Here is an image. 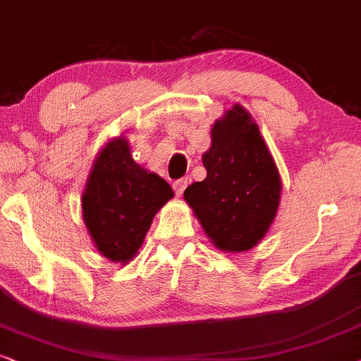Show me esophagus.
Listing matches in <instances>:
<instances>
[{
    "label": "esophagus",
    "instance_id": "esophagus-1",
    "mask_svg": "<svg viewBox=\"0 0 361 361\" xmlns=\"http://www.w3.org/2000/svg\"><path fill=\"white\" fill-rule=\"evenodd\" d=\"M188 183H190L188 178H181V180L175 181V185H173V188H175V193H176V196H181V195H183V191H185L186 186H188Z\"/></svg>",
    "mask_w": 361,
    "mask_h": 361
}]
</instances>
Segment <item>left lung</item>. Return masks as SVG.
<instances>
[{"mask_svg":"<svg viewBox=\"0 0 361 361\" xmlns=\"http://www.w3.org/2000/svg\"><path fill=\"white\" fill-rule=\"evenodd\" d=\"M203 153L207 178L185 190V202L214 245L225 253L248 252L273 225L281 178L259 128L241 104L212 126Z\"/></svg>","mask_w":361,"mask_h":361,"instance_id":"1","label":"left lung"}]
</instances>
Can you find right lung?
Masks as SVG:
<instances>
[{"instance_id": "1", "label": "right lung", "mask_w": 361, "mask_h": 361, "mask_svg": "<svg viewBox=\"0 0 361 361\" xmlns=\"http://www.w3.org/2000/svg\"><path fill=\"white\" fill-rule=\"evenodd\" d=\"M173 196L175 191L161 176L135 161L126 136L106 141L91 165L81 196V214L94 248L109 262L130 263L154 214Z\"/></svg>"}]
</instances>
